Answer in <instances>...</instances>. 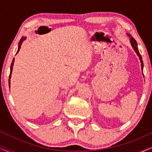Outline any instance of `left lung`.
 Instances as JSON below:
<instances>
[{
	"label": "left lung",
	"mask_w": 152,
	"mask_h": 152,
	"mask_svg": "<svg viewBox=\"0 0 152 152\" xmlns=\"http://www.w3.org/2000/svg\"><path fill=\"white\" fill-rule=\"evenodd\" d=\"M130 41H131V43H132V47L134 48V50L136 51V53H137V55H138L139 58H140V62H141V66H142V69L143 70V61H142V57H141L140 53H139V51H138V44H137L136 41L135 40L134 37H131Z\"/></svg>",
	"instance_id": "left-lung-1"
}]
</instances>
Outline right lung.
Listing matches in <instances>:
<instances>
[{
	"label": "right lung",
	"mask_w": 152,
	"mask_h": 152,
	"mask_svg": "<svg viewBox=\"0 0 152 152\" xmlns=\"http://www.w3.org/2000/svg\"><path fill=\"white\" fill-rule=\"evenodd\" d=\"M26 39V37H22V38L20 39L19 43H18V51H17V53H18V51H19V50H20V47H21V44H22L23 41ZM14 62V59H13V60H12V64H11V67H10V76H9V77H10V78H9V86H10V78H11V75H12V69H13Z\"/></svg>",
	"instance_id": "1"
}]
</instances>
